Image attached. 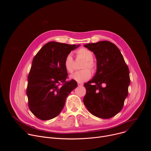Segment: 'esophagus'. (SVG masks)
<instances>
[{
    "label": "esophagus",
    "mask_w": 151,
    "mask_h": 151,
    "mask_svg": "<svg viewBox=\"0 0 151 151\" xmlns=\"http://www.w3.org/2000/svg\"><path fill=\"white\" fill-rule=\"evenodd\" d=\"M78 85L79 86V87H81V86H82V85H83V83H82L78 82Z\"/></svg>",
    "instance_id": "obj_1"
}]
</instances>
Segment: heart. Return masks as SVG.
<instances>
[{
    "instance_id": "b5f03b06",
    "label": "heart",
    "mask_w": 151,
    "mask_h": 151,
    "mask_svg": "<svg viewBox=\"0 0 151 151\" xmlns=\"http://www.w3.org/2000/svg\"><path fill=\"white\" fill-rule=\"evenodd\" d=\"M77 55L85 60L82 66V69H83L76 72L75 73L70 75V78L78 82H83L91 78V72L90 71L91 70L93 72L95 70V64L93 61V54L90 50L82 48L78 50ZM64 66L66 71L70 73H72L75 70V63L71 53L68 54L64 59ZM88 68L91 70L90 71Z\"/></svg>"
}]
</instances>
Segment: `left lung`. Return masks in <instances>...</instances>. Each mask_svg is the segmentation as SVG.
Instances as JSON below:
<instances>
[{
	"label": "left lung",
	"instance_id": "1",
	"mask_svg": "<svg viewBox=\"0 0 151 151\" xmlns=\"http://www.w3.org/2000/svg\"><path fill=\"white\" fill-rule=\"evenodd\" d=\"M97 59V71L84 83L87 93L83 99L88 111L95 116L111 118L122 109L130 83L129 69L118 48L109 41L84 45ZM93 83V84L92 83ZM106 86L103 88L101 85Z\"/></svg>",
	"mask_w": 151,
	"mask_h": 151
}]
</instances>
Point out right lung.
Segmentation results:
<instances>
[{
	"label": "right lung",
	"mask_w": 151,
	"mask_h": 151,
	"mask_svg": "<svg viewBox=\"0 0 151 151\" xmlns=\"http://www.w3.org/2000/svg\"><path fill=\"white\" fill-rule=\"evenodd\" d=\"M79 46L50 42L33 58L26 93L29 109L39 119L49 120L57 116L68 96L77 87L75 80L66 81L68 74L64 61Z\"/></svg>",
	"instance_id": "right-lung-1"
}]
</instances>
